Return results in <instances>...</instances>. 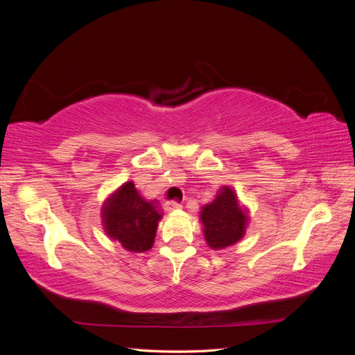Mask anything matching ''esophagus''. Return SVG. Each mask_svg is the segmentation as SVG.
<instances>
[{
    "instance_id": "obj_1",
    "label": "esophagus",
    "mask_w": 355,
    "mask_h": 355,
    "mask_svg": "<svg viewBox=\"0 0 355 355\" xmlns=\"http://www.w3.org/2000/svg\"><path fill=\"white\" fill-rule=\"evenodd\" d=\"M180 207H182V204L178 202V201H167V202L164 204V210H166V211L178 210V209H180Z\"/></svg>"
}]
</instances>
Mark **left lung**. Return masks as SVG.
I'll return each instance as SVG.
<instances>
[{"label":"left lung","instance_id":"8db88e82","mask_svg":"<svg viewBox=\"0 0 355 355\" xmlns=\"http://www.w3.org/2000/svg\"><path fill=\"white\" fill-rule=\"evenodd\" d=\"M200 218L207 244L216 250L237 243L247 223L237 196L228 187H222L211 202L204 204Z\"/></svg>","mask_w":355,"mask_h":355}]
</instances>
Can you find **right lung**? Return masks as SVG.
Instances as JSON below:
<instances>
[{
	"mask_svg": "<svg viewBox=\"0 0 355 355\" xmlns=\"http://www.w3.org/2000/svg\"><path fill=\"white\" fill-rule=\"evenodd\" d=\"M103 225L106 234L124 249L142 253L153 247L161 209L157 201H145L133 182H127L105 202Z\"/></svg>",
	"mask_w": 355,
	"mask_h": 355,
	"instance_id": "right-lung-1",
	"label": "right lung"
}]
</instances>
